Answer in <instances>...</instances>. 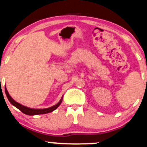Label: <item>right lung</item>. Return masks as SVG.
Segmentation results:
<instances>
[{"mask_svg": "<svg viewBox=\"0 0 147 147\" xmlns=\"http://www.w3.org/2000/svg\"><path fill=\"white\" fill-rule=\"evenodd\" d=\"M5 94H6L7 97L9 101L11 102V105L15 106L16 108L18 109L19 110H20L21 112L24 113V114L29 115V116H34V115H39V114H47V113L53 112L54 110H55V109L57 108L60 105H61V102H62V100H63V96H62L59 101L58 102L56 105L52 106V107H48V108H45V109H33V108H30V107H26V106L21 105L20 103H19V102L16 101L15 100H13V98H12V97L9 95V94L7 90L6 86H5Z\"/></svg>", "mask_w": 147, "mask_h": 147, "instance_id": "add662e5", "label": "right lung"}]
</instances>
